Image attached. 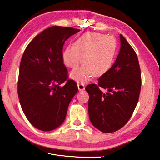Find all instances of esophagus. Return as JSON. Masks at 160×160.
<instances>
[{
	"label": "esophagus",
	"instance_id": "34e87169",
	"mask_svg": "<svg viewBox=\"0 0 160 160\" xmlns=\"http://www.w3.org/2000/svg\"><path fill=\"white\" fill-rule=\"evenodd\" d=\"M77 86H78V89H79V91H82L85 90V86L83 83H78Z\"/></svg>",
	"mask_w": 160,
	"mask_h": 160
}]
</instances>
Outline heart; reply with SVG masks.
Here are the masks:
<instances>
[{
  "mask_svg": "<svg viewBox=\"0 0 160 160\" xmlns=\"http://www.w3.org/2000/svg\"><path fill=\"white\" fill-rule=\"evenodd\" d=\"M117 51L116 40L112 37L97 32H86L78 37L74 45H68L63 50L62 58L66 66L76 68L70 77L78 82H84L92 75H103L112 66Z\"/></svg>",
  "mask_w": 160,
  "mask_h": 160,
  "instance_id": "heart-1",
  "label": "heart"
}]
</instances>
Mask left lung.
Masks as SVG:
<instances>
[{"instance_id": "8db88e82", "label": "left lung", "mask_w": 160, "mask_h": 160, "mask_svg": "<svg viewBox=\"0 0 160 160\" xmlns=\"http://www.w3.org/2000/svg\"><path fill=\"white\" fill-rule=\"evenodd\" d=\"M121 48L110 70L101 76L98 84H89L88 114L92 124L105 133L122 128L132 116L141 90V70L138 56L120 34ZM100 88L106 89L103 93Z\"/></svg>"}]
</instances>
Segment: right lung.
Segmentation results:
<instances>
[{
	"label": "right lung",
	"instance_id": "obj_1",
	"mask_svg": "<svg viewBox=\"0 0 160 160\" xmlns=\"http://www.w3.org/2000/svg\"><path fill=\"white\" fill-rule=\"evenodd\" d=\"M79 31L60 26L48 28L28 44L22 54L18 99L28 121L38 130L50 131L61 126L77 92L75 81L68 79L62 50L65 41Z\"/></svg>",
	"mask_w": 160,
	"mask_h": 160
}]
</instances>
